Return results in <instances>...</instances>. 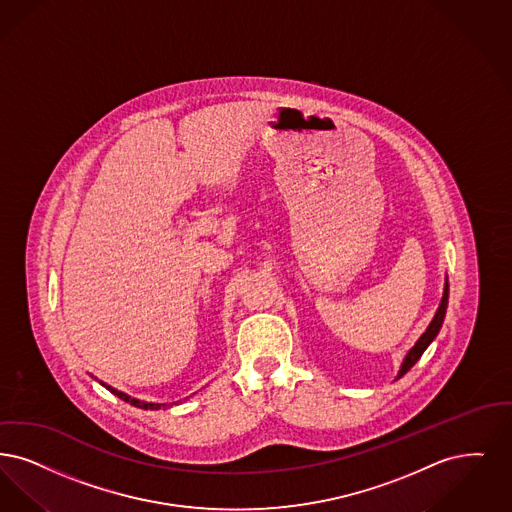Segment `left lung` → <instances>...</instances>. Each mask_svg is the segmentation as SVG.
<instances>
[{
    "label": "left lung",
    "mask_w": 512,
    "mask_h": 512,
    "mask_svg": "<svg viewBox=\"0 0 512 512\" xmlns=\"http://www.w3.org/2000/svg\"><path fill=\"white\" fill-rule=\"evenodd\" d=\"M447 298H449V283H447V277H445V285H444V294H442V300H440V306H438V310L434 313V317H432V321L428 323V327H426V331H424L421 336H419V340L415 342V346L405 354L403 357V361H401L400 371H398V378L403 377L419 359L424 354V350L432 344V340L438 336L440 333V329H442V323H444L445 310H447Z\"/></svg>",
    "instance_id": "8db88e82"
}]
</instances>
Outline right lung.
Segmentation results:
<instances>
[{
	"label": "right lung",
	"mask_w": 512,
	"mask_h": 512,
	"mask_svg": "<svg viewBox=\"0 0 512 512\" xmlns=\"http://www.w3.org/2000/svg\"><path fill=\"white\" fill-rule=\"evenodd\" d=\"M93 377V375H91ZM95 378V377H93ZM97 380V378H95ZM99 384L101 386H105L109 392H112L114 396H118L120 400L126 401V403H130V405H134V407H139V409H160V407H164L166 403H155V401H143V400H137V398H132V396H128L126 392H120V390H116V388H112V386H109V384H105L103 380H99ZM178 403V401H176Z\"/></svg>",
	"instance_id": "obj_1"
}]
</instances>
